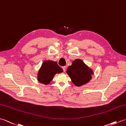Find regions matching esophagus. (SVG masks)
Here are the masks:
<instances>
[{
	"mask_svg": "<svg viewBox=\"0 0 126 126\" xmlns=\"http://www.w3.org/2000/svg\"><path fill=\"white\" fill-rule=\"evenodd\" d=\"M62 69L63 70V71L65 72V70H66V66H62Z\"/></svg>",
	"mask_w": 126,
	"mask_h": 126,
	"instance_id": "1",
	"label": "esophagus"
}]
</instances>
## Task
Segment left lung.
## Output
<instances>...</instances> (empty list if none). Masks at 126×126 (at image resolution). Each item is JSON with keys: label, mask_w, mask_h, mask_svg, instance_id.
<instances>
[{"label": "left lung", "mask_w": 126, "mask_h": 126, "mask_svg": "<svg viewBox=\"0 0 126 126\" xmlns=\"http://www.w3.org/2000/svg\"><path fill=\"white\" fill-rule=\"evenodd\" d=\"M73 83L77 87L87 83L92 78V70L81 60H76L66 70Z\"/></svg>", "instance_id": "left-lung-1"}]
</instances>
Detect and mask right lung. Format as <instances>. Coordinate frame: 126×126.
<instances>
[{"label":"right lung","mask_w":126,"mask_h":126,"mask_svg":"<svg viewBox=\"0 0 126 126\" xmlns=\"http://www.w3.org/2000/svg\"><path fill=\"white\" fill-rule=\"evenodd\" d=\"M62 72L63 69L57 64V62L51 61H44L38 71V80L42 83L47 84L51 81L56 74Z\"/></svg>","instance_id":"add662e5"}]
</instances>
